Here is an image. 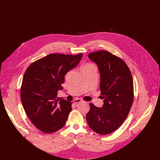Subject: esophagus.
Returning a JSON list of instances; mask_svg holds the SVG:
<instances>
[{
	"instance_id": "esophagus-1",
	"label": "esophagus",
	"mask_w": 160,
	"mask_h": 160,
	"mask_svg": "<svg viewBox=\"0 0 160 160\" xmlns=\"http://www.w3.org/2000/svg\"><path fill=\"white\" fill-rule=\"evenodd\" d=\"M81 101H82V100H81L80 99H78V98H76V99H74V101H73V102H74V103H75V104H77V103H78V102H81Z\"/></svg>"
}]
</instances>
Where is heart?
Segmentation results:
<instances>
[{"instance_id": "heart-1", "label": "heart", "mask_w": 160, "mask_h": 160, "mask_svg": "<svg viewBox=\"0 0 160 160\" xmlns=\"http://www.w3.org/2000/svg\"><path fill=\"white\" fill-rule=\"evenodd\" d=\"M94 66L93 64H84V65H83L81 68H88V67H90V66Z\"/></svg>"}]
</instances>
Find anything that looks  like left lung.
Returning a JSON list of instances; mask_svg holds the SVG:
<instances>
[{
	"mask_svg": "<svg viewBox=\"0 0 160 160\" xmlns=\"http://www.w3.org/2000/svg\"><path fill=\"white\" fill-rule=\"evenodd\" d=\"M88 57L98 65L104 101L101 108L90 104L86 120L93 131L106 135L117 130L128 116L133 100V79L126 63L108 51L90 53Z\"/></svg>",
	"mask_w": 160,
	"mask_h": 160,
	"instance_id": "1",
	"label": "left lung"
}]
</instances>
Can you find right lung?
Wrapping results in <instances>:
<instances>
[{
	"label": "right lung",
	"mask_w": 160,
	"mask_h": 160,
	"mask_svg": "<svg viewBox=\"0 0 160 160\" xmlns=\"http://www.w3.org/2000/svg\"><path fill=\"white\" fill-rule=\"evenodd\" d=\"M83 54H51L32 63L21 87V100L27 116L40 131L51 133L62 128L72 111V102L57 99L58 91L68 72L80 61Z\"/></svg>",
	"instance_id": "1"
}]
</instances>
